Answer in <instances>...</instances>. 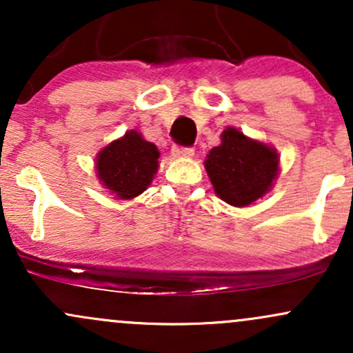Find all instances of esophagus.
Returning a JSON list of instances; mask_svg holds the SVG:
<instances>
[{
  "label": "esophagus",
  "instance_id": "obj_1",
  "mask_svg": "<svg viewBox=\"0 0 353 353\" xmlns=\"http://www.w3.org/2000/svg\"><path fill=\"white\" fill-rule=\"evenodd\" d=\"M172 156L174 157H192L194 156V149L192 148H184V145H174Z\"/></svg>",
  "mask_w": 353,
  "mask_h": 353
}]
</instances>
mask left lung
I'll return each instance as SVG.
<instances>
[{"label":"left lung","mask_w":353,"mask_h":353,"mask_svg":"<svg viewBox=\"0 0 353 353\" xmlns=\"http://www.w3.org/2000/svg\"><path fill=\"white\" fill-rule=\"evenodd\" d=\"M204 165L217 196L230 205L244 208L270 189L279 159L269 145L228 128L222 132V144L208 154Z\"/></svg>","instance_id":"8db88e82"}]
</instances>
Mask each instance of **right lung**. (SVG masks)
Wrapping results in <instances>:
<instances>
[{
	"instance_id": "right-lung-1",
	"label": "right lung",
	"mask_w": 353,
	"mask_h": 353,
	"mask_svg": "<svg viewBox=\"0 0 353 353\" xmlns=\"http://www.w3.org/2000/svg\"><path fill=\"white\" fill-rule=\"evenodd\" d=\"M159 151L148 143L139 132H125L99 152L96 161L98 177L119 199H132L139 196L152 182L157 172Z\"/></svg>"
}]
</instances>
